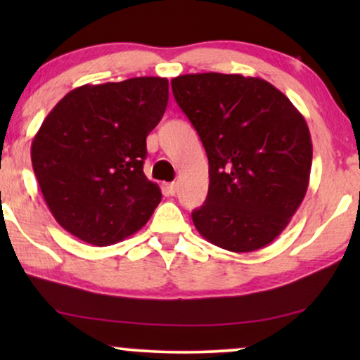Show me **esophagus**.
I'll list each match as a JSON object with an SVG mask.
<instances>
[{"label": "esophagus", "instance_id": "1", "mask_svg": "<svg viewBox=\"0 0 360 360\" xmlns=\"http://www.w3.org/2000/svg\"><path fill=\"white\" fill-rule=\"evenodd\" d=\"M167 188H169V193L170 195H175L176 190H179V184H176V181H172V184H169V186H167Z\"/></svg>", "mask_w": 360, "mask_h": 360}]
</instances>
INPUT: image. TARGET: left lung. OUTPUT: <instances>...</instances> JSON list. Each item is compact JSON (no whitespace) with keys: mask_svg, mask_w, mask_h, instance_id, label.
Wrapping results in <instances>:
<instances>
[{"mask_svg":"<svg viewBox=\"0 0 360 360\" xmlns=\"http://www.w3.org/2000/svg\"><path fill=\"white\" fill-rule=\"evenodd\" d=\"M208 155L210 188L191 213L211 244L252 252L272 243L307 195L313 146L292 101L262 78L190 73L172 80Z\"/></svg>","mask_w":360,"mask_h":360,"instance_id":"obj_1","label":"left lung"}]
</instances>
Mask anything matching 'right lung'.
Instances as JSON below:
<instances>
[{
	"instance_id": "1",
	"label": "right lung",
	"mask_w": 360,
	"mask_h": 360,
	"mask_svg": "<svg viewBox=\"0 0 360 360\" xmlns=\"http://www.w3.org/2000/svg\"><path fill=\"white\" fill-rule=\"evenodd\" d=\"M167 103V78L137 77L78 86L53 106L34 136L31 159L63 229L103 248L149 221L162 193L142 170L146 137Z\"/></svg>"
}]
</instances>
